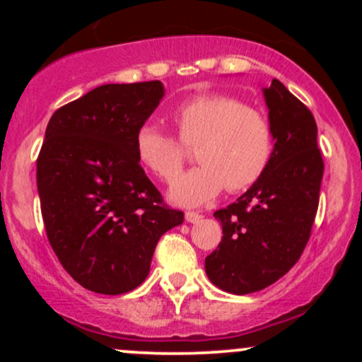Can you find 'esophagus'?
<instances>
[{
    "mask_svg": "<svg viewBox=\"0 0 362 362\" xmlns=\"http://www.w3.org/2000/svg\"><path fill=\"white\" fill-rule=\"evenodd\" d=\"M185 219L189 223H199L202 219V214L199 213H194V211H187L185 213Z\"/></svg>",
    "mask_w": 362,
    "mask_h": 362,
    "instance_id": "34e87169",
    "label": "esophagus"
}]
</instances>
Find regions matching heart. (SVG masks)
I'll return each instance as SVG.
<instances>
[{
    "label": "heart",
    "mask_w": 362,
    "mask_h": 362,
    "mask_svg": "<svg viewBox=\"0 0 362 362\" xmlns=\"http://www.w3.org/2000/svg\"><path fill=\"white\" fill-rule=\"evenodd\" d=\"M177 137L155 126L136 132V158L148 172L173 182L185 163V148H194L199 167L182 175L170 190L180 206H202L226 187L247 190L260 180L272 158L274 134L267 115L231 95L190 98L170 114Z\"/></svg>",
    "instance_id": "b5f03b06"
}]
</instances>
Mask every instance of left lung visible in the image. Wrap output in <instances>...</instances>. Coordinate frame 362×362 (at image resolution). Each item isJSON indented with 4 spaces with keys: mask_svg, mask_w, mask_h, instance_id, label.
Returning <instances> with one entry per match:
<instances>
[{
    "mask_svg": "<svg viewBox=\"0 0 362 362\" xmlns=\"http://www.w3.org/2000/svg\"><path fill=\"white\" fill-rule=\"evenodd\" d=\"M264 97L276 139L271 163L238 201L216 211L223 238L206 257L207 277L231 294L262 291L291 271L308 243L320 201L323 158L313 114L279 80Z\"/></svg>",
    "mask_w": 362,
    "mask_h": 362,
    "instance_id": "1",
    "label": "left lung"
}]
</instances>
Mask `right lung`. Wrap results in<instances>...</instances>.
<instances>
[{"instance_id": "right-lung-1", "label": "right lung", "mask_w": 362, "mask_h": 362, "mask_svg": "<svg viewBox=\"0 0 362 362\" xmlns=\"http://www.w3.org/2000/svg\"><path fill=\"white\" fill-rule=\"evenodd\" d=\"M163 93L158 80L102 85L57 109L45 129L37 158L45 233L64 271L93 293L138 288L158 240L184 223L134 151Z\"/></svg>"}]
</instances>
